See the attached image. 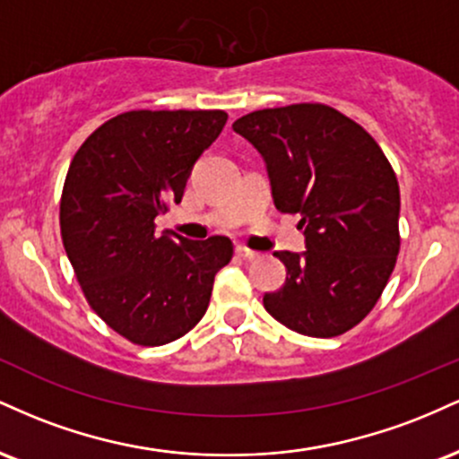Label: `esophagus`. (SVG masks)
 <instances>
[{
  "label": "esophagus",
  "mask_w": 459,
  "mask_h": 459,
  "mask_svg": "<svg viewBox=\"0 0 459 459\" xmlns=\"http://www.w3.org/2000/svg\"><path fill=\"white\" fill-rule=\"evenodd\" d=\"M235 250H237V255L244 256V259H247V261H255V259H259V256H261L259 252L250 250V247H246V246H237Z\"/></svg>",
  "instance_id": "esophagus-1"
}]
</instances>
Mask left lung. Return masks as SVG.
<instances>
[{"instance_id": "1", "label": "left lung", "mask_w": 459, "mask_h": 459, "mask_svg": "<svg viewBox=\"0 0 459 459\" xmlns=\"http://www.w3.org/2000/svg\"><path fill=\"white\" fill-rule=\"evenodd\" d=\"M233 129L261 152L278 212L299 213L307 250L263 307L289 330L330 339L371 313L399 255V183L377 142L321 103L259 109Z\"/></svg>"}]
</instances>
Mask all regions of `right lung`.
Instances as JSON below:
<instances>
[{"mask_svg":"<svg viewBox=\"0 0 459 459\" xmlns=\"http://www.w3.org/2000/svg\"><path fill=\"white\" fill-rule=\"evenodd\" d=\"M222 109H135L79 146L62 189V244L82 291L135 345L181 339L207 313L213 278L233 259L229 237L204 241L155 218L181 203L194 163L226 125Z\"/></svg>","mask_w":459,"mask_h":459,"instance_id":"add662e5","label":"right lung"}]
</instances>
